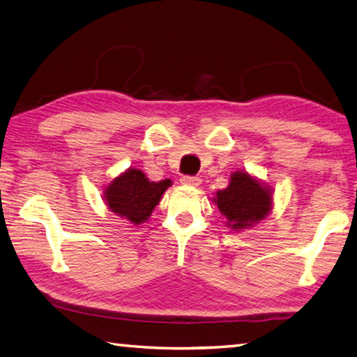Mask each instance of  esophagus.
Instances as JSON below:
<instances>
[{
	"instance_id": "1",
	"label": "esophagus",
	"mask_w": 357,
	"mask_h": 357,
	"mask_svg": "<svg viewBox=\"0 0 357 357\" xmlns=\"http://www.w3.org/2000/svg\"><path fill=\"white\" fill-rule=\"evenodd\" d=\"M181 185H188V186H199L202 183V180L199 177H191V176H183L180 178Z\"/></svg>"
}]
</instances>
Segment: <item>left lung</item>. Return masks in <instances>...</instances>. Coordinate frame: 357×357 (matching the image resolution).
I'll use <instances>...</instances> for the list:
<instances>
[{
  "instance_id": "obj_1",
  "label": "left lung",
  "mask_w": 357,
  "mask_h": 357,
  "mask_svg": "<svg viewBox=\"0 0 357 357\" xmlns=\"http://www.w3.org/2000/svg\"><path fill=\"white\" fill-rule=\"evenodd\" d=\"M213 203L234 231H243L264 220L272 211V189L245 171H235L227 188L215 194Z\"/></svg>"
}]
</instances>
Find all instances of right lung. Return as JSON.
<instances>
[{"label": "right lung", "mask_w": 357, "mask_h": 357, "mask_svg": "<svg viewBox=\"0 0 357 357\" xmlns=\"http://www.w3.org/2000/svg\"><path fill=\"white\" fill-rule=\"evenodd\" d=\"M171 180L149 181L144 172L136 168L126 169L116 177L104 191L108 209L116 215L126 218L132 225H142L151 217Z\"/></svg>", "instance_id": "add662e5"}]
</instances>
